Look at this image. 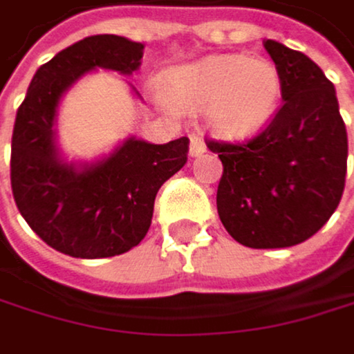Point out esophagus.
<instances>
[{
  "instance_id": "obj_1",
  "label": "esophagus",
  "mask_w": 354,
  "mask_h": 354,
  "mask_svg": "<svg viewBox=\"0 0 354 354\" xmlns=\"http://www.w3.org/2000/svg\"><path fill=\"white\" fill-rule=\"evenodd\" d=\"M205 151H207V147H205L203 138L197 136V134H193V136H191V147H189L191 157H199V155H203Z\"/></svg>"
}]
</instances>
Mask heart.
Here are the masks:
<instances>
[{
  "mask_svg": "<svg viewBox=\"0 0 354 354\" xmlns=\"http://www.w3.org/2000/svg\"><path fill=\"white\" fill-rule=\"evenodd\" d=\"M161 92L180 111H205L216 136L243 140L264 130L274 115L281 98V73L268 58L218 54L167 71Z\"/></svg>",
  "mask_w": 354,
  "mask_h": 354,
  "instance_id": "1",
  "label": "heart"
}]
</instances>
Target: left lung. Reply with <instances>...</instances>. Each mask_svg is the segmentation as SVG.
Here are the masks:
<instances>
[{"instance_id":"left-lung-1","label":"left lung","mask_w":354,"mask_h":354,"mask_svg":"<svg viewBox=\"0 0 354 354\" xmlns=\"http://www.w3.org/2000/svg\"><path fill=\"white\" fill-rule=\"evenodd\" d=\"M264 48L281 73V109L248 142L207 140L222 161L218 216L254 250L313 237L342 199L348 157L334 84L302 52L272 39Z\"/></svg>"}]
</instances>
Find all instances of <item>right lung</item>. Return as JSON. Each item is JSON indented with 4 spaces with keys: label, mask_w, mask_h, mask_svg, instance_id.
Here are the masks:
<instances>
[{
    "label": "right lung",
    "mask_w": 354,
    "mask_h": 354,
    "mask_svg": "<svg viewBox=\"0 0 354 354\" xmlns=\"http://www.w3.org/2000/svg\"><path fill=\"white\" fill-rule=\"evenodd\" d=\"M145 46L119 35H92L58 52L33 75L12 132L14 201L31 229L73 258H111L138 245L161 185L187 163L189 138L151 145L128 138L92 165L66 163L56 147L62 94L92 68L132 75Z\"/></svg>",
    "instance_id": "obj_1"
}]
</instances>
